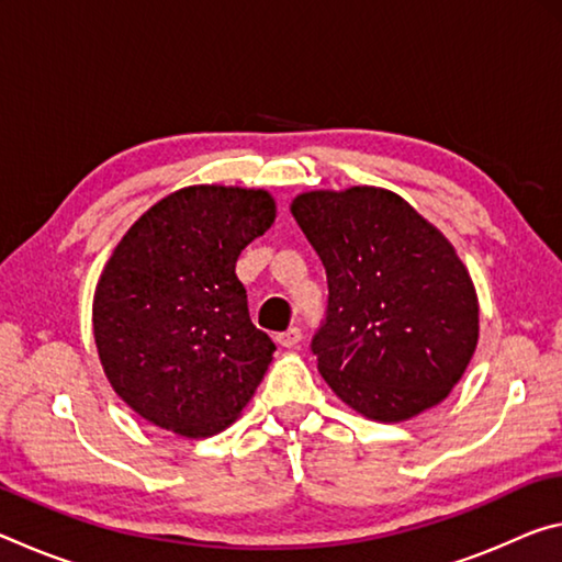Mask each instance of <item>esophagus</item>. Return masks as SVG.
Returning a JSON list of instances; mask_svg holds the SVG:
<instances>
[{"label":"esophagus","mask_w":562,"mask_h":562,"mask_svg":"<svg viewBox=\"0 0 562 562\" xmlns=\"http://www.w3.org/2000/svg\"><path fill=\"white\" fill-rule=\"evenodd\" d=\"M300 341H302V329L300 327H290L288 331H282V335H278V345L284 347V349L297 347Z\"/></svg>","instance_id":"34e87169"}]
</instances>
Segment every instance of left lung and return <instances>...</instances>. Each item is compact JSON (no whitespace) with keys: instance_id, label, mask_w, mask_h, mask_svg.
I'll return each instance as SVG.
<instances>
[{"instance_id":"obj_1","label":"left lung","mask_w":562,"mask_h":562,"mask_svg":"<svg viewBox=\"0 0 562 562\" xmlns=\"http://www.w3.org/2000/svg\"><path fill=\"white\" fill-rule=\"evenodd\" d=\"M290 211L327 270L312 351L331 392L384 424L441 404L479 345V297L446 235L374 186L307 190Z\"/></svg>"}]
</instances>
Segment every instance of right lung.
<instances>
[{
    "label": "right lung",
    "mask_w": 562,
    "mask_h": 562,
    "mask_svg": "<svg viewBox=\"0 0 562 562\" xmlns=\"http://www.w3.org/2000/svg\"><path fill=\"white\" fill-rule=\"evenodd\" d=\"M274 215L262 188L188 186L113 247L93 292V339L113 392L148 424L205 439L260 386L274 345L250 322L235 262Z\"/></svg>",
    "instance_id": "1"
}]
</instances>
